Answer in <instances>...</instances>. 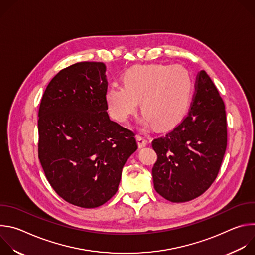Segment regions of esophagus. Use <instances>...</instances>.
I'll return each instance as SVG.
<instances>
[{
	"label": "esophagus",
	"mask_w": 255,
	"mask_h": 255,
	"mask_svg": "<svg viewBox=\"0 0 255 255\" xmlns=\"http://www.w3.org/2000/svg\"><path fill=\"white\" fill-rule=\"evenodd\" d=\"M136 139H137V142H138V146H139V148H143V147H145L147 145V140L145 139L144 137H142V136H137L136 137Z\"/></svg>",
	"instance_id": "1"
}]
</instances>
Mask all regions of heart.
Returning <instances> with one entry per match:
<instances>
[{
	"label": "heart",
	"instance_id": "obj_1",
	"mask_svg": "<svg viewBox=\"0 0 255 255\" xmlns=\"http://www.w3.org/2000/svg\"><path fill=\"white\" fill-rule=\"evenodd\" d=\"M124 86L112 85L105 100L109 113L119 122H126L136 111L138 101L141 110L156 128H168L187 114L193 80L183 65L147 64L129 69L124 76Z\"/></svg>",
	"mask_w": 255,
	"mask_h": 255
}]
</instances>
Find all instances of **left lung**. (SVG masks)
Segmentation results:
<instances>
[{
  "mask_svg": "<svg viewBox=\"0 0 255 255\" xmlns=\"http://www.w3.org/2000/svg\"><path fill=\"white\" fill-rule=\"evenodd\" d=\"M227 146L225 105L205 70L197 76L188 115L163 137L152 141L155 191L173 203L205 193L219 172Z\"/></svg>",
  "mask_w": 255,
  "mask_h": 255,
  "instance_id": "1",
  "label": "left lung"
}]
</instances>
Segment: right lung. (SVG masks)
<instances>
[{"instance_id":"1","label":"right lung","mask_w":255,"mask_h":255,"mask_svg":"<svg viewBox=\"0 0 255 255\" xmlns=\"http://www.w3.org/2000/svg\"><path fill=\"white\" fill-rule=\"evenodd\" d=\"M103 62H78L48 84L38 112V157L64 201L97 208L118 191L122 169L138 148L134 132L107 112Z\"/></svg>"}]
</instances>
